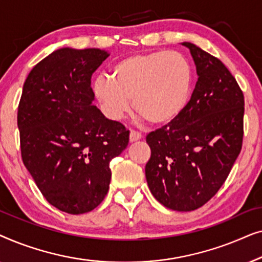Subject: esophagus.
<instances>
[{
  "label": "esophagus",
  "instance_id": "34e87169",
  "mask_svg": "<svg viewBox=\"0 0 262 262\" xmlns=\"http://www.w3.org/2000/svg\"><path fill=\"white\" fill-rule=\"evenodd\" d=\"M142 138V134L138 131H135V130H131L130 131V142H136L138 141V139Z\"/></svg>",
  "mask_w": 262,
  "mask_h": 262
}]
</instances>
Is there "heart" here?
Returning a JSON list of instances; mask_svg holds the SVG:
<instances>
[{
  "instance_id": "b5f03b06",
  "label": "heart",
  "mask_w": 262,
  "mask_h": 262,
  "mask_svg": "<svg viewBox=\"0 0 262 262\" xmlns=\"http://www.w3.org/2000/svg\"><path fill=\"white\" fill-rule=\"evenodd\" d=\"M192 70L178 52L152 51L132 55L111 68V78L100 75L93 82V95L102 113L119 120L135 108L152 125L174 123L187 106Z\"/></svg>"
}]
</instances>
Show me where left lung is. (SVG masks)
Returning a JSON list of instances; mask_svg holds the SVG:
<instances>
[{"label": "left lung", "mask_w": 262, "mask_h": 262, "mask_svg": "<svg viewBox=\"0 0 262 262\" xmlns=\"http://www.w3.org/2000/svg\"><path fill=\"white\" fill-rule=\"evenodd\" d=\"M198 81L184 113L146 136L150 192L168 209L193 211L227 180L243 139L245 98L235 77L216 57L192 42Z\"/></svg>", "instance_id": "obj_1"}]
</instances>
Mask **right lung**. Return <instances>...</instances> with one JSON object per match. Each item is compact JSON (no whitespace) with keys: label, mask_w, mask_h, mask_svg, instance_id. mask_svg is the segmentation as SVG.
Masks as SVG:
<instances>
[{"label":"right lung","mask_w":262,"mask_h":262,"mask_svg":"<svg viewBox=\"0 0 262 262\" xmlns=\"http://www.w3.org/2000/svg\"><path fill=\"white\" fill-rule=\"evenodd\" d=\"M107 57L100 49L56 50L23 87L17 127L24 164L45 199L67 213L89 212L102 202L111 160L128 144L130 131L93 105L92 75Z\"/></svg>","instance_id":"add662e5"}]
</instances>
